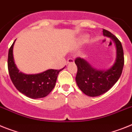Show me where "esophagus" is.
Wrapping results in <instances>:
<instances>
[{"label":"esophagus","mask_w":132,"mask_h":132,"mask_svg":"<svg viewBox=\"0 0 132 132\" xmlns=\"http://www.w3.org/2000/svg\"><path fill=\"white\" fill-rule=\"evenodd\" d=\"M74 62V60L73 59V58H68L67 60V63L68 64V63H73Z\"/></svg>","instance_id":"1"}]
</instances>
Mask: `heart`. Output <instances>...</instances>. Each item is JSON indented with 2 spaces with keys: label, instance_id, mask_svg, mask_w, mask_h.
<instances>
[{
  "label": "heart",
  "instance_id": "heart-1",
  "mask_svg": "<svg viewBox=\"0 0 132 132\" xmlns=\"http://www.w3.org/2000/svg\"><path fill=\"white\" fill-rule=\"evenodd\" d=\"M84 41H86V38L84 39Z\"/></svg>",
  "mask_w": 132,
  "mask_h": 132
}]
</instances>
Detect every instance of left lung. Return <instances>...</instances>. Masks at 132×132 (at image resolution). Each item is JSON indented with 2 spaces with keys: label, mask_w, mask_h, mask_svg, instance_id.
Masks as SVG:
<instances>
[{
  "label": "left lung",
  "mask_w": 132,
  "mask_h": 132,
  "mask_svg": "<svg viewBox=\"0 0 132 132\" xmlns=\"http://www.w3.org/2000/svg\"><path fill=\"white\" fill-rule=\"evenodd\" d=\"M104 36L112 39L116 47V58L114 65L108 70H101L92 67L86 60L80 57L75 60L78 67L76 81L78 86L88 96H98L108 91L120 78L123 64V50L118 38L110 32L103 29Z\"/></svg>",
  "instance_id": "left-lung-1"
}]
</instances>
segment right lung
I'll return each mask as SVG.
<instances>
[{
	"mask_svg": "<svg viewBox=\"0 0 132 132\" xmlns=\"http://www.w3.org/2000/svg\"><path fill=\"white\" fill-rule=\"evenodd\" d=\"M15 41L16 40L9 49L8 56V69L12 83L20 93L28 98L37 99L46 97L54 88L57 77L63 68L47 70L35 74H26L19 72L13 57V46Z\"/></svg>",
	"mask_w": 132,
	"mask_h": 132,
	"instance_id": "obj_1",
	"label": "right lung"
}]
</instances>
